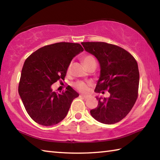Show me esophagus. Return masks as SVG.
Instances as JSON below:
<instances>
[{
  "label": "esophagus",
  "instance_id": "esophagus-1",
  "mask_svg": "<svg viewBox=\"0 0 160 160\" xmlns=\"http://www.w3.org/2000/svg\"><path fill=\"white\" fill-rule=\"evenodd\" d=\"M80 96L83 97L84 99H88V98H90V97H91V96L88 95V94H81Z\"/></svg>",
  "mask_w": 160,
  "mask_h": 160
}]
</instances>
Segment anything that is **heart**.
Here are the masks:
<instances>
[{
	"instance_id": "1",
	"label": "heart",
	"mask_w": 160,
	"mask_h": 160,
	"mask_svg": "<svg viewBox=\"0 0 160 160\" xmlns=\"http://www.w3.org/2000/svg\"><path fill=\"white\" fill-rule=\"evenodd\" d=\"M93 61H95V60H94V58L92 56H86L82 59L83 63L85 64V66L86 67ZM70 69V66H69L68 68V71H69ZM74 86L77 90H78L80 92H85L88 91L89 89L88 84L85 82H82V81H78V82H76L74 84Z\"/></svg>"
}]
</instances>
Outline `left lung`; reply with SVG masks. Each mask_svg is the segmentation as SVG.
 <instances>
[{
    "label": "left lung",
    "mask_w": 160,
    "mask_h": 160,
    "mask_svg": "<svg viewBox=\"0 0 160 160\" xmlns=\"http://www.w3.org/2000/svg\"><path fill=\"white\" fill-rule=\"evenodd\" d=\"M81 44L99 63L100 75L94 92L108 90L110 93L109 97H96L98 106L90 110L91 115L100 123H117L126 117L136 102L140 79L137 62L118 46L105 42Z\"/></svg>",
    "instance_id": "8db88e82"
}]
</instances>
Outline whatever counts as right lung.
<instances>
[{
	"label": "right lung",
	"instance_id": "1",
	"mask_svg": "<svg viewBox=\"0 0 160 160\" xmlns=\"http://www.w3.org/2000/svg\"><path fill=\"white\" fill-rule=\"evenodd\" d=\"M82 51L80 44L59 42L39 48L26 59L18 92L27 112L35 122L51 126L66 117L72 100L79 94L71 87L56 94L51 85L64 80L72 59Z\"/></svg>",
	"mask_w": 160,
	"mask_h": 160
}]
</instances>
